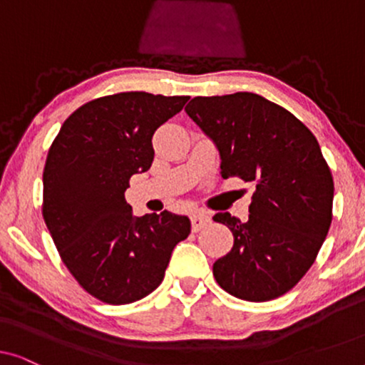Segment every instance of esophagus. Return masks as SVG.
<instances>
[{"mask_svg":"<svg viewBox=\"0 0 365 365\" xmlns=\"http://www.w3.org/2000/svg\"><path fill=\"white\" fill-rule=\"evenodd\" d=\"M191 224H192V231L197 232L204 229L206 226L211 224V214L207 211H196L191 214Z\"/></svg>","mask_w":365,"mask_h":365,"instance_id":"esophagus-1","label":"esophagus"}]
</instances>
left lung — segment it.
<instances>
[{
	"label": "left lung",
	"instance_id": "left-lung-1",
	"mask_svg": "<svg viewBox=\"0 0 365 365\" xmlns=\"http://www.w3.org/2000/svg\"><path fill=\"white\" fill-rule=\"evenodd\" d=\"M221 154L224 179L254 184L249 219H212L234 246L212 274L234 297L266 302L291 291L316 261L332 222L334 179L314 134L254 93L197 96L184 108Z\"/></svg>",
	"mask_w": 365,
	"mask_h": 365
}]
</instances>
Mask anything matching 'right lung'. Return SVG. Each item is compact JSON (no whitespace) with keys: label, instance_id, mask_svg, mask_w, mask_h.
<instances>
[{"label":"right lung","instance_id":"right-lung-1","mask_svg":"<svg viewBox=\"0 0 365 365\" xmlns=\"http://www.w3.org/2000/svg\"><path fill=\"white\" fill-rule=\"evenodd\" d=\"M189 96L144 91L93 99L63 123L43 171V217L79 286L121 306L163 282L191 221L169 211L134 217L124 192L151 168L153 134Z\"/></svg>","mask_w":365,"mask_h":365}]
</instances>
